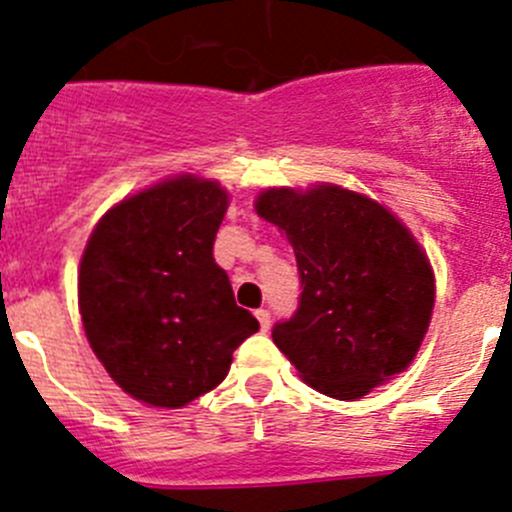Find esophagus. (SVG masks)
I'll return each mask as SVG.
<instances>
[{"label": "esophagus", "mask_w": 512, "mask_h": 512, "mask_svg": "<svg viewBox=\"0 0 512 512\" xmlns=\"http://www.w3.org/2000/svg\"><path fill=\"white\" fill-rule=\"evenodd\" d=\"M256 320H259V325H261V330H269V325H271V315H269V310H264V307H261V310H256Z\"/></svg>", "instance_id": "1"}]
</instances>
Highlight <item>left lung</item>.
I'll return each mask as SVG.
<instances>
[{"instance_id":"8db88e82","label":"left lung","mask_w":512,"mask_h":512,"mask_svg":"<svg viewBox=\"0 0 512 512\" xmlns=\"http://www.w3.org/2000/svg\"><path fill=\"white\" fill-rule=\"evenodd\" d=\"M256 212L295 248L300 307L271 338L320 395L359 400L413 364L436 277L408 225L338 184L269 187Z\"/></svg>"}]
</instances>
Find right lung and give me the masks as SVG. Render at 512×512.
Here are the masks:
<instances>
[{"label": "right lung", "instance_id": "add662e5", "mask_svg": "<svg viewBox=\"0 0 512 512\" xmlns=\"http://www.w3.org/2000/svg\"><path fill=\"white\" fill-rule=\"evenodd\" d=\"M230 194L179 174L99 217L79 264V312L117 387L176 410L223 382L233 351L259 330L212 259Z\"/></svg>", "mask_w": 512, "mask_h": 512}]
</instances>
